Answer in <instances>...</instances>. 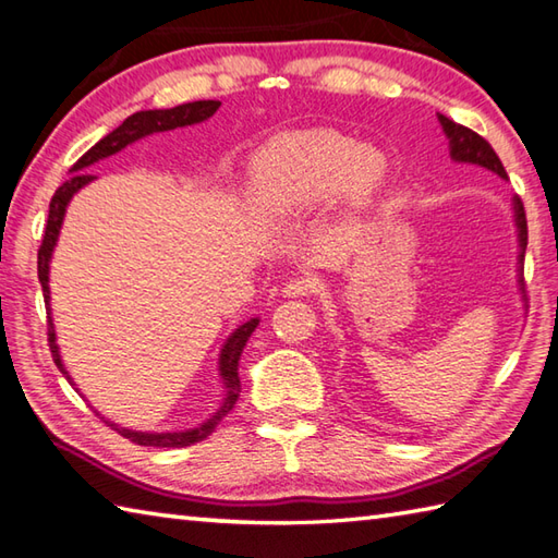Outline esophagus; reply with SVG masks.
Instances as JSON below:
<instances>
[{"label":"esophagus","instance_id":"esophagus-1","mask_svg":"<svg viewBox=\"0 0 558 558\" xmlns=\"http://www.w3.org/2000/svg\"><path fill=\"white\" fill-rule=\"evenodd\" d=\"M283 295L287 299H308L317 291V279L313 277H291L287 283H283Z\"/></svg>","mask_w":558,"mask_h":558}]
</instances>
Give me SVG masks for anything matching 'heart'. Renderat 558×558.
Here are the masks:
<instances>
[{
    "label": "heart",
    "instance_id": "b5f03b06",
    "mask_svg": "<svg viewBox=\"0 0 558 558\" xmlns=\"http://www.w3.org/2000/svg\"><path fill=\"white\" fill-rule=\"evenodd\" d=\"M388 163L380 151L329 132H305L281 140L259 156L253 195L271 216L303 214L329 195L347 207H363L380 190Z\"/></svg>",
    "mask_w": 558,
    "mask_h": 558
}]
</instances>
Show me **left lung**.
<instances>
[{
    "label": "left lung",
    "mask_w": 558,
    "mask_h": 558,
    "mask_svg": "<svg viewBox=\"0 0 558 558\" xmlns=\"http://www.w3.org/2000/svg\"><path fill=\"white\" fill-rule=\"evenodd\" d=\"M440 124H442V132L448 134L450 140V156L454 161L460 163H474V166H482L486 170H494L496 175L508 178L506 175V168L501 163V158L496 156V151L492 149V144H488L484 136H480L476 132H472L470 128H464V124L452 122L446 116H438ZM515 207V223H518V238H520V289L525 287V279H522V259H525V247H527V219H525V207H522L520 197H515L513 202Z\"/></svg>",
    "instance_id": "left-lung-1"
}]
</instances>
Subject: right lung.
<instances>
[{
  "instance_id": "right-lung-1",
  "label": "right lung",
  "mask_w": 558,
  "mask_h": 558,
  "mask_svg": "<svg viewBox=\"0 0 558 558\" xmlns=\"http://www.w3.org/2000/svg\"><path fill=\"white\" fill-rule=\"evenodd\" d=\"M219 100H195V104H183V106H175L170 110H142V112H134L128 120H124L118 130H112L110 134H106L104 140H100L96 146H90V149L78 158V161L72 166V178L57 187V192L50 199V214H48V226H45V235H43V243L38 250V279H40V287H43V295H45V303H48V342H50V351H52V361L54 366L62 371V375L70 385H74V380L70 378V373L64 371L62 366V359H60V351H57V342H54V327H52V317H50V287H48V271H50V257H52V250L57 243V235H60L62 229V219H64V211H66V204H70L74 192L82 190L84 185H88L94 175L82 173L84 168H88L90 163L100 161V158H108L112 154L122 151L124 146L142 140L146 134H154V132H166V130H175V128H185V124H195L211 118L216 110H219ZM257 317L253 320L241 325L235 329V332L226 339V344L221 349V359H219V371H221V378L226 383V400L221 404L219 412H216L209 422H204L197 428H190V430H180V434H142V430H130V428H120L118 424L112 422H104L112 428L118 430L122 438H130L136 446H151V448H185L192 446V442H199L207 436H211V430L216 428V424L221 422V418L231 412L233 404L238 402V395H241V378H238V359L243 354V347L250 339V335L255 332L257 327Z\"/></svg>"
}]
</instances>
